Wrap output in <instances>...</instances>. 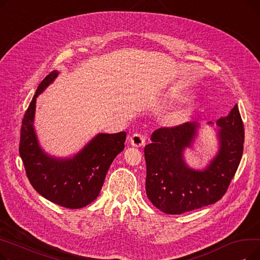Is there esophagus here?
Here are the masks:
<instances>
[{
    "label": "esophagus",
    "instance_id": "34e87169",
    "mask_svg": "<svg viewBox=\"0 0 260 260\" xmlns=\"http://www.w3.org/2000/svg\"><path fill=\"white\" fill-rule=\"evenodd\" d=\"M145 143V137L143 135L139 134V133H136L134 135H132L131 137V144L133 146H136V147H140V146H143Z\"/></svg>",
    "mask_w": 260,
    "mask_h": 260
}]
</instances>
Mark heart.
Returning <instances> with one entry per match:
<instances>
[{"instance_id":"b5f03b06","label":"heart","mask_w":260,"mask_h":260,"mask_svg":"<svg viewBox=\"0 0 260 260\" xmlns=\"http://www.w3.org/2000/svg\"><path fill=\"white\" fill-rule=\"evenodd\" d=\"M180 99H181L180 97H176V98H175V100H180ZM185 118H186V115H185V114H183V113H178V114H175V115L172 117L171 121H172V123H174V124H178V123H181L183 120H185Z\"/></svg>"}]
</instances>
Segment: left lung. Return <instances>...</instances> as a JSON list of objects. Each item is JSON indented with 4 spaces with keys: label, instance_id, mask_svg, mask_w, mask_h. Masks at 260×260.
<instances>
[{
    "label": "left lung",
    "instance_id": "1",
    "mask_svg": "<svg viewBox=\"0 0 260 260\" xmlns=\"http://www.w3.org/2000/svg\"><path fill=\"white\" fill-rule=\"evenodd\" d=\"M216 125L219 149L202 171L189 168L183 157L197 137V122L160 127L152 134V143L144 147L145 188L158 210L180 215L213 204L225 194L243 152L244 128L237 104Z\"/></svg>",
    "mask_w": 260,
    "mask_h": 260
}]
</instances>
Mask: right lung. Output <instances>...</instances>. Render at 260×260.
I'll use <instances>...</instances> for the list:
<instances>
[{"label": "right lung", "mask_w": 260, "mask_h": 260, "mask_svg": "<svg viewBox=\"0 0 260 260\" xmlns=\"http://www.w3.org/2000/svg\"><path fill=\"white\" fill-rule=\"evenodd\" d=\"M58 75L51 72L38 86L22 121L19 152L28 180L41 196L66 209H81L99 196L109 167L124 149L126 133L98 134L72 158L46 154L34 127L36 102Z\"/></svg>", "instance_id": "1"}]
</instances>
